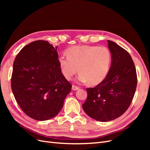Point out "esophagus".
<instances>
[{"label": "esophagus", "mask_w": 150, "mask_h": 150, "mask_svg": "<svg viewBox=\"0 0 150 150\" xmlns=\"http://www.w3.org/2000/svg\"><path fill=\"white\" fill-rule=\"evenodd\" d=\"M79 89V88L78 87V86H74V85L72 86V89L73 91H77V90H78Z\"/></svg>", "instance_id": "esophagus-1"}]
</instances>
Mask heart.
Returning <instances> with one entry per match:
<instances>
[{
    "label": "heart",
    "mask_w": 150,
    "mask_h": 150,
    "mask_svg": "<svg viewBox=\"0 0 150 150\" xmlns=\"http://www.w3.org/2000/svg\"><path fill=\"white\" fill-rule=\"evenodd\" d=\"M66 54L59 56L58 62L67 79H71L79 69V82L94 86L103 82L109 73L112 56L105 46H74L67 49Z\"/></svg>",
    "instance_id": "1"
}]
</instances>
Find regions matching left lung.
I'll return each mask as SVG.
<instances>
[{
  "mask_svg": "<svg viewBox=\"0 0 150 150\" xmlns=\"http://www.w3.org/2000/svg\"><path fill=\"white\" fill-rule=\"evenodd\" d=\"M112 56L110 71L103 82L87 88L88 97L83 108L91 118L101 122L113 120L128 110L137 86L134 64L129 54L108 40Z\"/></svg>",
  "mask_w": 150,
  "mask_h": 150,
  "instance_id": "left-lung-1",
  "label": "left lung"
}]
</instances>
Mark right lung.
<instances>
[{
	"label": "right lung",
	"mask_w": 150,
	"mask_h": 150,
	"mask_svg": "<svg viewBox=\"0 0 150 150\" xmlns=\"http://www.w3.org/2000/svg\"><path fill=\"white\" fill-rule=\"evenodd\" d=\"M58 57L57 46L39 40L22 48L13 62L12 93L21 110L34 120L55 117L71 92Z\"/></svg>",
	"instance_id": "obj_1"
}]
</instances>
